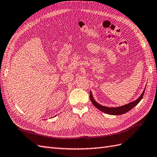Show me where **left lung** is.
I'll return each instance as SVG.
<instances>
[{
  "instance_id": "obj_1",
  "label": "left lung",
  "mask_w": 157,
  "mask_h": 157,
  "mask_svg": "<svg viewBox=\"0 0 157 157\" xmlns=\"http://www.w3.org/2000/svg\"><path fill=\"white\" fill-rule=\"evenodd\" d=\"M145 88H146V87H145ZM145 88L143 90V93H142L141 95L138 97L136 100L131 101L130 103H128L127 104L121 105V106L107 107V106H104V105L98 104L97 101L94 100L91 90H90V100H91V101H92V103L94 105V106L96 107L98 110H100L101 112L106 113V114H110V115H121L123 114H125V113L130 111L131 109H132L134 106H136V105L140 102V100L143 99V98Z\"/></svg>"
}]
</instances>
